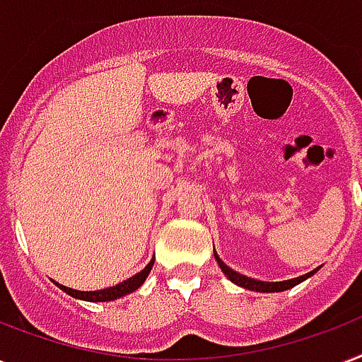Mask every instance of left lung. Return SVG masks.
<instances>
[{
	"label": "left lung",
	"mask_w": 362,
	"mask_h": 362,
	"mask_svg": "<svg viewBox=\"0 0 362 362\" xmlns=\"http://www.w3.org/2000/svg\"><path fill=\"white\" fill-rule=\"evenodd\" d=\"M214 258H216L218 266H220V269L226 273V277H228L231 283H235V285L243 286V288H248V291H256V292H283V291H288V288L300 285L302 281H305L308 277H311V275L317 272V269H313V272L305 273V275H302V277H296V279H288V281H281V283H266V281L250 279V277H247V275H241V273L233 272V269L226 266L224 262L220 260L216 255H214Z\"/></svg>",
	"instance_id": "obj_1"
}]
</instances>
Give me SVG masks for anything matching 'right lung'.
I'll use <instances>...</instances> for the list:
<instances>
[{
  "label": "right lung",
  "mask_w": 362,
  "mask_h": 362,
  "mask_svg": "<svg viewBox=\"0 0 362 362\" xmlns=\"http://www.w3.org/2000/svg\"><path fill=\"white\" fill-rule=\"evenodd\" d=\"M151 266H153V260H151L150 264L142 269V272L136 273V275H132L131 279L123 281V283H119V285L110 286V288H104V291L81 292V291H74V288H68V286L64 285H59V283H57V285H59L66 294H70V296L74 298H79V300H87V302H110V300H117V298L127 296V294H131V292L136 291L138 286L142 285V283L146 281L148 273L151 272Z\"/></svg>",
  "instance_id": "add662e5"
}]
</instances>
